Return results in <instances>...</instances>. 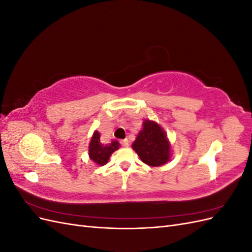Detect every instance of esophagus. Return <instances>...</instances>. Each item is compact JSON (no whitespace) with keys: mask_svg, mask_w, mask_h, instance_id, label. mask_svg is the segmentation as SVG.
<instances>
[{"mask_svg":"<svg viewBox=\"0 0 252 252\" xmlns=\"http://www.w3.org/2000/svg\"><path fill=\"white\" fill-rule=\"evenodd\" d=\"M121 145L123 147H128L129 146V141L126 139V140H122L121 141Z\"/></svg>","mask_w":252,"mask_h":252,"instance_id":"obj_1","label":"esophagus"}]
</instances>
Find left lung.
I'll use <instances>...</instances> for the list:
<instances>
[{"mask_svg": "<svg viewBox=\"0 0 252 252\" xmlns=\"http://www.w3.org/2000/svg\"><path fill=\"white\" fill-rule=\"evenodd\" d=\"M131 146L142 161L149 166L158 167L170 161L171 144L164 129L155 121L144 120Z\"/></svg>", "mask_w": 252, "mask_h": 252, "instance_id": "left-lung-1", "label": "left lung"}]
</instances>
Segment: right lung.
Wrapping results in <instances>:
<instances>
[{"mask_svg":"<svg viewBox=\"0 0 252 252\" xmlns=\"http://www.w3.org/2000/svg\"><path fill=\"white\" fill-rule=\"evenodd\" d=\"M100 138V132L95 130L89 142L88 156L91 161L97 166H104L107 164L113 152L120 148V143L116 140H111L108 144H103Z\"/></svg>","mask_w":252,"mask_h":252,"instance_id":"add662e5","label":"right lung"}]
</instances>
